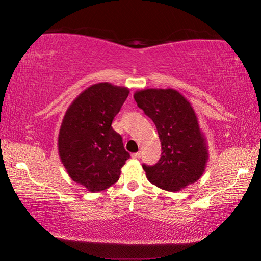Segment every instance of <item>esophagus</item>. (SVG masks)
Segmentation results:
<instances>
[{"instance_id":"34e87169","label":"esophagus","mask_w":261,"mask_h":261,"mask_svg":"<svg viewBox=\"0 0 261 261\" xmlns=\"http://www.w3.org/2000/svg\"><path fill=\"white\" fill-rule=\"evenodd\" d=\"M132 158H134V159H139L140 156H141V153L140 152H137V153H134V154H132V155H131Z\"/></svg>"}]
</instances>
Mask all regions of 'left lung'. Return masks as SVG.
Instances as JSON below:
<instances>
[{"label":"left lung","mask_w":261,"mask_h":261,"mask_svg":"<svg viewBox=\"0 0 261 261\" xmlns=\"http://www.w3.org/2000/svg\"><path fill=\"white\" fill-rule=\"evenodd\" d=\"M134 98L154 122L161 141L160 160L143 165L147 179L170 192L197 182L205 171L208 148L191 103L173 88H146Z\"/></svg>","instance_id":"obj_1"}]
</instances>
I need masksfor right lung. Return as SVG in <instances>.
<instances>
[{
    "label": "right lung",
    "mask_w": 261,
    "mask_h": 261,
    "mask_svg": "<svg viewBox=\"0 0 261 261\" xmlns=\"http://www.w3.org/2000/svg\"><path fill=\"white\" fill-rule=\"evenodd\" d=\"M130 91L110 83H98L83 91L69 108L59 132L61 162L73 182L90 192L116 183L130 158L112 122Z\"/></svg>",
    "instance_id": "obj_1"
}]
</instances>
